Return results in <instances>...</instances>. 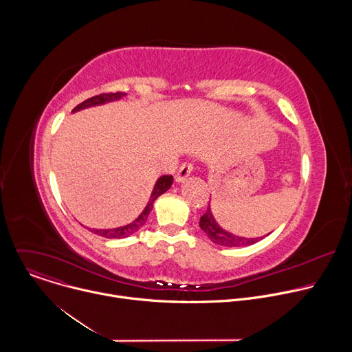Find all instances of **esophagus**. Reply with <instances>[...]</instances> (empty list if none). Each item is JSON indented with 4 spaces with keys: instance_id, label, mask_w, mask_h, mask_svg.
Masks as SVG:
<instances>
[{
    "instance_id": "esophagus-1",
    "label": "esophagus",
    "mask_w": 352,
    "mask_h": 352,
    "mask_svg": "<svg viewBox=\"0 0 352 352\" xmlns=\"http://www.w3.org/2000/svg\"><path fill=\"white\" fill-rule=\"evenodd\" d=\"M192 170H193V166L190 164V163H184L181 167H179V170H178V173H177V175H175V181L179 184V182H185V179L189 177V174L192 173Z\"/></svg>"
}]
</instances>
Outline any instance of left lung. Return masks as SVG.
Segmentation results:
<instances>
[{"label":"left lung","mask_w":352,"mask_h":352,"mask_svg":"<svg viewBox=\"0 0 352 352\" xmlns=\"http://www.w3.org/2000/svg\"><path fill=\"white\" fill-rule=\"evenodd\" d=\"M199 227L204 230V232L209 236V239L213 242V243H217V245H221V246H228V248H234V246H248V245H254L258 241L263 239L265 236H261V238H245V236H238V235H234L226 230H223L217 221L214 220L213 217V213L210 210V204L208 206V210L206 213L200 217V221H199Z\"/></svg>","instance_id":"8db88e82"}]
</instances>
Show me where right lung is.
<instances>
[{
  "instance_id": "add662e5",
  "label": "right lung",
  "mask_w": 352,
  "mask_h": 352,
  "mask_svg": "<svg viewBox=\"0 0 352 352\" xmlns=\"http://www.w3.org/2000/svg\"><path fill=\"white\" fill-rule=\"evenodd\" d=\"M126 96V93H122V91H117V93H103V94H98V96H93L87 100H85L83 103L78 104L72 113L75 111H79V110H83V109H87V107H93V106H100V104H104V103H109V102H113V100H118L121 97ZM173 185V175H163L160 177L156 184H155V188H153V192L152 195H150V199L144 208V210L139 214V217L136 220H133L132 223L124 226V227H118V228H109V230H91L94 234L100 235V236H104V238H125V236H129L131 234L136 232L147 220V216L150 214V212H152L153 209V204L155 200L163 195L164 192H167Z\"/></svg>"
}]
</instances>
